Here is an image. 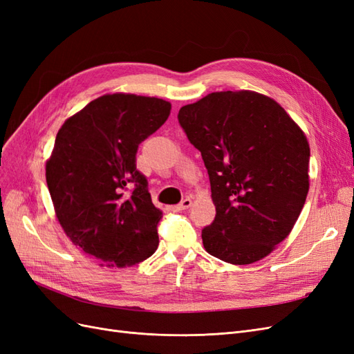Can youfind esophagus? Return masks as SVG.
I'll return each mask as SVG.
<instances>
[{"label":"esophagus","mask_w":354,"mask_h":354,"mask_svg":"<svg viewBox=\"0 0 354 354\" xmlns=\"http://www.w3.org/2000/svg\"><path fill=\"white\" fill-rule=\"evenodd\" d=\"M192 207V199L190 198H186V199H183L181 201L178 205H174V207H171V211H174V212H178V211H186V209H189Z\"/></svg>","instance_id":"34e87169"}]
</instances>
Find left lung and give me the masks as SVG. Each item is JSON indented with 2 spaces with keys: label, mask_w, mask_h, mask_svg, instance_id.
Wrapping results in <instances>:
<instances>
[{
  "label": "left lung",
  "mask_w": 354,
  "mask_h": 354,
  "mask_svg": "<svg viewBox=\"0 0 354 354\" xmlns=\"http://www.w3.org/2000/svg\"><path fill=\"white\" fill-rule=\"evenodd\" d=\"M202 155L216 218L203 248L230 264L269 255L291 233L308 194V142L291 116L260 93L217 91L178 111Z\"/></svg>",
  "instance_id": "obj_1"
}]
</instances>
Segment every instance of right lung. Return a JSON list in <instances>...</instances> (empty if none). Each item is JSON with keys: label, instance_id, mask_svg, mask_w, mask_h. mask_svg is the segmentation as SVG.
Listing matches in <instances>:
<instances>
[{"label": "right lung", "instance_id": "obj_1", "mask_svg": "<svg viewBox=\"0 0 354 354\" xmlns=\"http://www.w3.org/2000/svg\"><path fill=\"white\" fill-rule=\"evenodd\" d=\"M171 103L115 93L62 125L46 165L56 217L69 239L102 266H134L159 243L158 209L136 168L138 145L169 116ZM135 185L131 194L126 186Z\"/></svg>", "mask_w": 354, "mask_h": 354}]
</instances>
